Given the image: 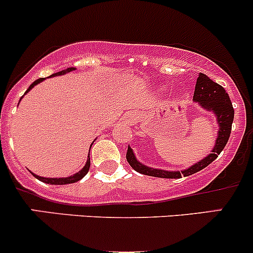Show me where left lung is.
<instances>
[{"label":"left lung","instance_id":"left-lung-1","mask_svg":"<svg viewBox=\"0 0 253 253\" xmlns=\"http://www.w3.org/2000/svg\"><path fill=\"white\" fill-rule=\"evenodd\" d=\"M193 100L198 103V105L205 109L206 111L213 112L214 116L216 117V122H218L219 126L218 137H216L215 145L211 149V154H208L206 158L193 164L188 169L181 170V171H168V170L154 169V168H149L147 165L142 164L141 162L137 160L133 150L128 145L126 159L132 167V169H134L139 174L154 176V177L180 178L181 176H190L201 171L218 158V155L220 154L221 150L224 149V147L228 143L231 133V125H233L234 121V108L230 98H229L228 93L220 84L211 81L208 76L200 73L197 78V83H196Z\"/></svg>","mask_w":253,"mask_h":253}]
</instances>
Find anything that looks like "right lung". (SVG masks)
<instances>
[{
	"instance_id": "obj_1",
	"label": "right lung",
	"mask_w": 253,
	"mask_h": 253,
	"mask_svg": "<svg viewBox=\"0 0 253 253\" xmlns=\"http://www.w3.org/2000/svg\"><path fill=\"white\" fill-rule=\"evenodd\" d=\"M75 70H76L75 67H70V68H67V70H65V71H60V72H57V73H53L52 76H50V78L53 77V76H62V75H65V73L71 72V71H75ZM44 79L45 78L37 79V81H35L34 83L30 84V86L27 89V91H25L24 94H27L28 91H29L30 89L33 88V86H35V85H37V84H39L40 82H42V81H44ZM22 98H23V96H22ZM22 98H20V100H22ZM89 168H90V158H89V154H88V159H86V163H85V165H84L83 169H82L81 171L76 172V174L68 176V177H58V178L57 177H42V176H38V175L33 174V172H32V174L34 175L35 177L38 178V180L42 181V182H45V183H50V185H67V183H73V182H77V181H79V180H82V178H83L84 176L88 174Z\"/></svg>"
}]
</instances>
